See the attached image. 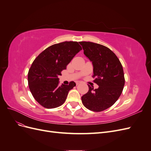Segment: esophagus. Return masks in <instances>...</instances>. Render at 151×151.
Segmentation results:
<instances>
[{"mask_svg": "<svg viewBox=\"0 0 151 151\" xmlns=\"http://www.w3.org/2000/svg\"><path fill=\"white\" fill-rule=\"evenodd\" d=\"M79 84H80V82H79V81H77V82H76V84L78 85Z\"/></svg>", "mask_w": 151, "mask_h": 151, "instance_id": "esophagus-1", "label": "esophagus"}]
</instances>
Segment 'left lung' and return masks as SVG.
I'll use <instances>...</instances> for the list:
<instances>
[{
	"label": "left lung",
	"instance_id": "8db88e82",
	"mask_svg": "<svg viewBox=\"0 0 151 151\" xmlns=\"http://www.w3.org/2000/svg\"><path fill=\"white\" fill-rule=\"evenodd\" d=\"M84 53L93 65V82L98 89L88 85V92L81 97L84 106L91 111L105 110L119 98L125 85L122 65L111 50L104 45L80 42Z\"/></svg>",
	"mask_w": 151,
	"mask_h": 151
}]
</instances>
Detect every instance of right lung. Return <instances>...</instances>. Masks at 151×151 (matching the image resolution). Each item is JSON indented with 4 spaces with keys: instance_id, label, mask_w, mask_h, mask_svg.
<instances>
[{
    "instance_id": "right-lung-1",
    "label": "right lung",
    "mask_w": 151,
    "mask_h": 151,
    "mask_svg": "<svg viewBox=\"0 0 151 151\" xmlns=\"http://www.w3.org/2000/svg\"><path fill=\"white\" fill-rule=\"evenodd\" d=\"M81 50L78 42H64L48 47L35 59L28 74L29 88L36 101L44 108L61 106L68 91L76 86L74 81L59 86L58 77Z\"/></svg>"
}]
</instances>
